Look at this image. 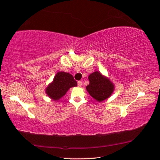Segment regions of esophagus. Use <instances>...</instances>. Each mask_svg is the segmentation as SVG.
<instances>
[{
	"mask_svg": "<svg viewBox=\"0 0 160 160\" xmlns=\"http://www.w3.org/2000/svg\"><path fill=\"white\" fill-rule=\"evenodd\" d=\"M82 82H81V81H78V87H81L82 86Z\"/></svg>",
	"mask_w": 160,
	"mask_h": 160,
	"instance_id": "esophagus-1",
	"label": "esophagus"
}]
</instances>
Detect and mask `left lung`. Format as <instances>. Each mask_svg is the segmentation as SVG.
<instances>
[{
	"mask_svg": "<svg viewBox=\"0 0 160 160\" xmlns=\"http://www.w3.org/2000/svg\"><path fill=\"white\" fill-rule=\"evenodd\" d=\"M88 79L90 84L86 87V89L96 101L103 102L112 95L114 85L109 78L96 71L89 75Z\"/></svg>",
	"mask_w": 160,
	"mask_h": 160,
	"instance_id": "obj_1",
	"label": "left lung"
}]
</instances>
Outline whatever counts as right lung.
<instances>
[{
	"instance_id": "right-lung-1",
	"label": "right lung",
	"mask_w": 160,
	"mask_h": 160,
	"mask_svg": "<svg viewBox=\"0 0 160 160\" xmlns=\"http://www.w3.org/2000/svg\"><path fill=\"white\" fill-rule=\"evenodd\" d=\"M77 86V82L72 75L66 72H58L53 82L46 88V93L53 100H58L66 94L72 87Z\"/></svg>"
}]
</instances>
